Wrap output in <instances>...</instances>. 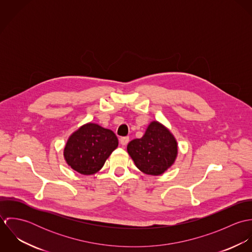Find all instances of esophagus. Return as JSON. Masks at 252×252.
Instances as JSON below:
<instances>
[{"label": "esophagus", "instance_id": "1", "mask_svg": "<svg viewBox=\"0 0 252 252\" xmlns=\"http://www.w3.org/2000/svg\"><path fill=\"white\" fill-rule=\"evenodd\" d=\"M129 141H130L129 137H122V138L120 139V144H122L123 146H125V145L128 144Z\"/></svg>", "mask_w": 252, "mask_h": 252}]
</instances>
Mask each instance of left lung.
I'll return each instance as SVG.
<instances>
[{
	"instance_id": "obj_1",
	"label": "left lung",
	"mask_w": 252,
	"mask_h": 252,
	"mask_svg": "<svg viewBox=\"0 0 252 252\" xmlns=\"http://www.w3.org/2000/svg\"><path fill=\"white\" fill-rule=\"evenodd\" d=\"M127 151L141 172L160 176L175 163L178 143L167 127L158 121H152L143 138L128 144Z\"/></svg>"
}]
</instances>
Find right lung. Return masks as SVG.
Returning <instances> with one entry per match:
<instances>
[{"label":"right lung","instance_id":"obj_1","mask_svg":"<svg viewBox=\"0 0 252 252\" xmlns=\"http://www.w3.org/2000/svg\"><path fill=\"white\" fill-rule=\"evenodd\" d=\"M118 146L115 134L96 123H86L69 137L64 158L67 164L81 175L99 172L112 151Z\"/></svg>","mask_w":252,"mask_h":252}]
</instances>
